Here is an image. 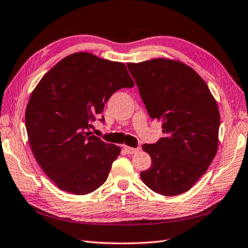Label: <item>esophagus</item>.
<instances>
[{
  "label": "esophagus",
  "instance_id": "obj_1",
  "mask_svg": "<svg viewBox=\"0 0 248 248\" xmlns=\"http://www.w3.org/2000/svg\"><path fill=\"white\" fill-rule=\"evenodd\" d=\"M124 149L128 155H133L135 153H138L140 150L139 148H133V147H130V146H124Z\"/></svg>",
  "mask_w": 248,
  "mask_h": 248
}]
</instances>
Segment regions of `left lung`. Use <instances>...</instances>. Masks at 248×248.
Wrapping results in <instances>:
<instances>
[{"label": "left lung", "instance_id": "left-lung-1", "mask_svg": "<svg viewBox=\"0 0 248 248\" xmlns=\"http://www.w3.org/2000/svg\"><path fill=\"white\" fill-rule=\"evenodd\" d=\"M127 65L150 118L163 123V138L143 145L152 167L140 172V178L159 195H181L195 185L216 156L217 102L202 77L182 61L155 58Z\"/></svg>", "mask_w": 248, "mask_h": 248}]
</instances>
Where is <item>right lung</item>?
Wrapping results in <instances>:
<instances>
[{"instance_id":"add662e5","label":"right lung","mask_w":248,"mask_h":248,"mask_svg":"<svg viewBox=\"0 0 248 248\" xmlns=\"http://www.w3.org/2000/svg\"><path fill=\"white\" fill-rule=\"evenodd\" d=\"M133 86L124 63L90 52L72 53L43 76L28 102L26 128L34 157L58 188L82 196L105 183L121 148L89 129L115 91Z\"/></svg>"}]
</instances>
